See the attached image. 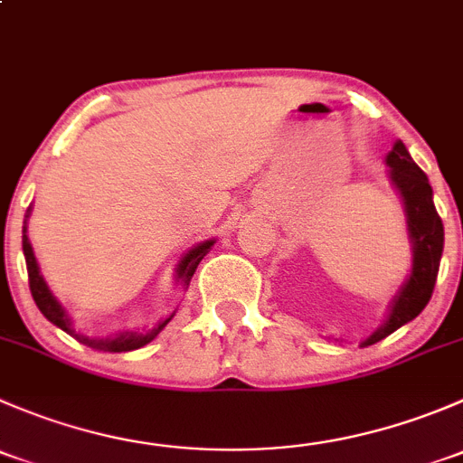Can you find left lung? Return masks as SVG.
Returning <instances> with one entry per match:
<instances>
[{"instance_id": "8db88e82", "label": "left lung", "mask_w": 463, "mask_h": 463, "mask_svg": "<svg viewBox=\"0 0 463 463\" xmlns=\"http://www.w3.org/2000/svg\"><path fill=\"white\" fill-rule=\"evenodd\" d=\"M385 163L390 165V181L399 190L408 217V232L412 241V270L392 302L385 325L363 343V347L394 334L405 322L414 320L430 302L437 282L439 261L443 253V223L432 202V188L426 172L412 161L408 147L396 141Z\"/></svg>"}]
</instances>
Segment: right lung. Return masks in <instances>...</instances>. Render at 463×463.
<instances>
[{
	"label": "right lung",
	"mask_w": 463,
	"mask_h": 463,
	"mask_svg": "<svg viewBox=\"0 0 463 463\" xmlns=\"http://www.w3.org/2000/svg\"><path fill=\"white\" fill-rule=\"evenodd\" d=\"M29 213H26V217H29ZM22 232H24V235H22V250H24L26 270H29L31 296H33V300H35L37 309L44 314L46 320L53 322V325L60 326L62 331H67L69 335H73L78 343L87 345V347H91V349H98V352H132V349H138V347H143V345L152 343V340L161 334L163 326H165L167 322L172 320V316H175L172 314L170 318L158 322L156 326H152V329H147V331H123V334L114 335V338H89V335L78 334V331L71 326V320H69L67 311H64L62 305L55 300L53 293H51L49 287H46L44 278L40 275V266H37V260H35V255H33V249H31V241H29V237H26V226ZM213 244H214V240H208V241H203V244L194 246L193 250H188V253L184 255V260H181L179 266H176V278H179L181 287L188 288V284H190V279H193L194 270H197L199 261H202L205 258V253L213 249Z\"/></svg>",
	"instance_id": "obj_1"
}]
</instances>
